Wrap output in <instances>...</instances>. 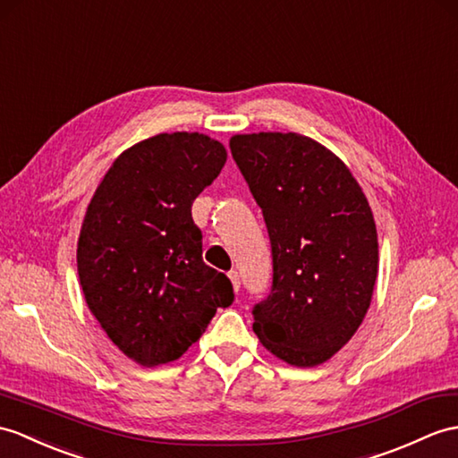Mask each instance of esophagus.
<instances>
[{"instance_id": "obj_1", "label": "esophagus", "mask_w": 458, "mask_h": 458, "mask_svg": "<svg viewBox=\"0 0 458 458\" xmlns=\"http://www.w3.org/2000/svg\"><path fill=\"white\" fill-rule=\"evenodd\" d=\"M228 277H230V281H232V284H233V291H240V286H242V279H240V273L238 271H230L228 273Z\"/></svg>"}]
</instances>
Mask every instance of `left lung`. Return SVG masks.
<instances>
[{"mask_svg":"<svg viewBox=\"0 0 458 458\" xmlns=\"http://www.w3.org/2000/svg\"><path fill=\"white\" fill-rule=\"evenodd\" d=\"M230 150L271 242L273 283L253 306V332L289 365H320L353 337L373 296L378 240L367 197L312 138L238 134Z\"/></svg>","mask_w":458,"mask_h":458,"instance_id":"left-lung-1","label":"left lung"}]
</instances>
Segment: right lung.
Wrapping results in <instances>:
<instances>
[{
	"label": "right lung",
	"mask_w": 458,
	"mask_h": 458,
	"mask_svg": "<svg viewBox=\"0 0 458 458\" xmlns=\"http://www.w3.org/2000/svg\"><path fill=\"white\" fill-rule=\"evenodd\" d=\"M225 162V146L205 134L152 136L114 159L85 212V302L111 342L144 367L179 359L216 308L233 302L230 279L203 261V233L191 216Z\"/></svg>",
	"instance_id": "1"
}]
</instances>
